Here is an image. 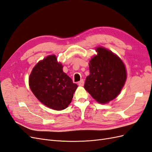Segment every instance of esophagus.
<instances>
[{
	"instance_id": "obj_1",
	"label": "esophagus",
	"mask_w": 152,
	"mask_h": 152,
	"mask_svg": "<svg viewBox=\"0 0 152 152\" xmlns=\"http://www.w3.org/2000/svg\"><path fill=\"white\" fill-rule=\"evenodd\" d=\"M84 84V80H81L80 81H79V82H78V85L80 86H83Z\"/></svg>"
}]
</instances>
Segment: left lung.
Here are the masks:
<instances>
[{"label":"left lung","mask_w":152,"mask_h":152,"mask_svg":"<svg viewBox=\"0 0 152 152\" xmlns=\"http://www.w3.org/2000/svg\"><path fill=\"white\" fill-rule=\"evenodd\" d=\"M97 56L89 61L90 74L84 88L100 103H107L120 93L127 78L124 64L117 55L103 48H98Z\"/></svg>","instance_id":"obj_1"}]
</instances>
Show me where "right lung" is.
Here are the masks:
<instances>
[{
  "mask_svg": "<svg viewBox=\"0 0 152 152\" xmlns=\"http://www.w3.org/2000/svg\"><path fill=\"white\" fill-rule=\"evenodd\" d=\"M56 57L50 55L39 61L29 77L32 93L46 107L55 110L65 109L72 102L77 85L65 73Z\"/></svg>",
  "mask_w": 152,
  "mask_h": 152,
  "instance_id": "add662e5",
  "label": "right lung"
}]
</instances>
